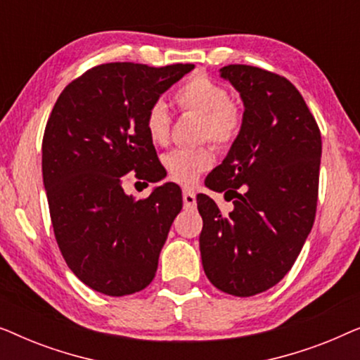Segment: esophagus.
Returning a JSON list of instances; mask_svg holds the SVG:
<instances>
[{"mask_svg":"<svg viewBox=\"0 0 360 360\" xmlns=\"http://www.w3.org/2000/svg\"><path fill=\"white\" fill-rule=\"evenodd\" d=\"M184 205L188 210H193L196 206V195L191 190H184Z\"/></svg>","mask_w":360,"mask_h":360,"instance_id":"esophagus-1","label":"esophagus"}]
</instances>
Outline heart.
Returning a JSON list of instances; mask_svg holds the SVG:
<instances>
[{
	"mask_svg": "<svg viewBox=\"0 0 360 360\" xmlns=\"http://www.w3.org/2000/svg\"><path fill=\"white\" fill-rule=\"evenodd\" d=\"M174 100L181 111L200 116V141L210 139L218 147H226L239 136L243 127V110L238 103L231 100L228 90L210 77H190L176 88ZM144 127L152 144L164 146L169 142L170 115L164 103H152L146 112ZM164 164L172 179L190 185L214 164L213 147L205 144L174 149L164 157Z\"/></svg>",
	"mask_w": 360,
	"mask_h": 360,
	"instance_id": "obj_1",
	"label": "heart"
}]
</instances>
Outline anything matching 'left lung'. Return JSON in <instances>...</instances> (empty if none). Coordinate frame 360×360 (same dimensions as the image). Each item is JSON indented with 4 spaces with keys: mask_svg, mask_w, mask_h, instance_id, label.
<instances>
[{
    "mask_svg": "<svg viewBox=\"0 0 360 360\" xmlns=\"http://www.w3.org/2000/svg\"><path fill=\"white\" fill-rule=\"evenodd\" d=\"M219 73L239 91L244 115L223 164L206 176L233 211L223 214L208 195L196 196L201 262L221 292L252 297L287 275L313 228L321 132L285 77L250 65Z\"/></svg>",
    "mask_w": 360,
    "mask_h": 360,
    "instance_id": "1",
    "label": "left lung"
}]
</instances>
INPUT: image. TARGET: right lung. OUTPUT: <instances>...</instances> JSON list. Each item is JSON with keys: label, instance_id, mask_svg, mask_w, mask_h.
<instances>
[{"label": "right lung", "instance_id": "add662e5", "mask_svg": "<svg viewBox=\"0 0 360 360\" xmlns=\"http://www.w3.org/2000/svg\"><path fill=\"white\" fill-rule=\"evenodd\" d=\"M191 63L149 67L112 62L63 88L42 139V179L58 249L95 292L124 297L155 277L160 250L181 210L175 184L144 200L122 190V176L164 179L144 117L152 103L191 72Z\"/></svg>", "mask_w": 360, "mask_h": 360}]
</instances>
